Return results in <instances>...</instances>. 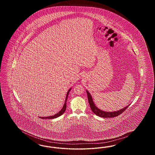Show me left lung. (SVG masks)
Returning <instances> with one entry per match:
<instances>
[{
	"label": "left lung",
	"mask_w": 155,
	"mask_h": 155,
	"mask_svg": "<svg viewBox=\"0 0 155 155\" xmlns=\"http://www.w3.org/2000/svg\"><path fill=\"white\" fill-rule=\"evenodd\" d=\"M87 96H88V102L91 107V109L92 111H93L94 113H95L96 116L103 117V118H110V117H117L119 116L120 114H121L123 111L127 109V107L130 106L128 105L127 106H126L125 107H124L123 109H121L120 110L115 111H113V112H107V111H104L102 110L99 109L95 105V104L93 102L92 100V97L91 95H90L89 92L88 91H87Z\"/></svg>",
	"instance_id": "8db88e82"
}]
</instances>
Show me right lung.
I'll use <instances>...</instances> for the list:
<instances>
[{
    "instance_id": "add662e5",
    "label": "right lung",
    "mask_w": 155,
    "mask_h": 155,
    "mask_svg": "<svg viewBox=\"0 0 155 155\" xmlns=\"http://www.w3.org/2000/svg\"><path fill=\"white\" fill-rule=\"evenodd\" d=\"M71 89H70L68 91V92H67V93L66 95V100H65V103L64 104V106H63V108L61 109V110L59 111L58 113H57V114H56L55 115H54V116H49V117H41V118H42V119H53V118H57V117H58L59 116H60L61 114H63L64 113V111L66 110V102L67 100V97H68V94H69V92L70 91V90H71Z\"/></svg>"
}]
</instances>
